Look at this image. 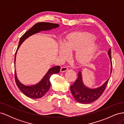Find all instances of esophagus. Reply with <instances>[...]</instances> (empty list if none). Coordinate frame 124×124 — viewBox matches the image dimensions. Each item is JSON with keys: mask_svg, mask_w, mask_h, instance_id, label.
Segmentation results:
<instances>
[{"mask_svg": "<svg viewBox=\"0 0 124 124\" xmlns=\"http://www.w3.org/2000/svg\"><path fill=\"white\" fill-rule=\"evenodd\" d=\"M68 70V69L67 67H62L61 68V72H65Z\"/></svg>", "mask_w": 124, "mask_h": 124, "instance_id": "esophagus-1", "label": "esophagus"}]
</instances>
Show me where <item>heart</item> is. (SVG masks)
<instances>
[{
	"label": "heart",
	"mask_w": 124,
	"mask_h": 124,
	"mask_svg": "<svg viewBox=\"0 0 124 124\" xmlns=\"http://www.w3.org/2000/svg\"><path fill=\"white\" fill-rule=\"evenodd\" d=\"M94 37L86 32H74L67 35L63 40L59 55L63 58L68 53L76 52L74 61L81 66L87 65L93 58L97 49V44L92 41Z\"/></svg>",
	"instance_id": "1"
}]
</instances>
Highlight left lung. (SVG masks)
<instances>
[{"label":"left lung","instance_id":"8db88e82","mask_svg":"<svg viewBox=\"0 0 124 124\" xmlns=\"http://www.w3.org/2000/svg\"><path fill=\"white\" fill-rule=\"evenodd\" d=\"M108 54L111 61V67L112 66L111 48L108 51ZM82 71V70H81ZM81 71H78V77L74 83L70 86V91L77 102L83 104H88L93 102L98 99L104 92L106 86L108 83L109 78L100 87L97 88H89L83 84L82 81V76ZM112 73V67H111L110 74Z\"/></svg>","mask_w":124,"mask_h":124}]
</instances>
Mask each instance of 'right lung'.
Instances as JSON below:
<instances>
[{
	"label": "right lung",
	"instance_id": "obj_1",
	"mask_svg": "<svg viewBox=\"0 0 124 124\" xmlns=\"http://www.w3.org/2000/svg\"><path fill=\"white\" fill-rule=\"evenodd\" d=\"M59 26V25L57 24L47 23V22H39V23L33 25L20 38L19 43H18V46L16 52V55H15L14 64L16 62V57L17 51L22 43L26 39L31 35H34L36 33H38L41 31H49V30L58 27ZM60 69L61 68H60L59 66L52 67V68L48 70L47 72L41 81L39 82L38 84L34 85L26 86L21 83L17 78L16 71H15L16 72H15V80H16L17 87L25 95L32 99H38L42 97L48 92L51 86V82L50 81V77L52 74L58 73L59 72Z\"/></svg>",
	"mask_w": 124,
	"mask_h": 124
}]
</instances>
